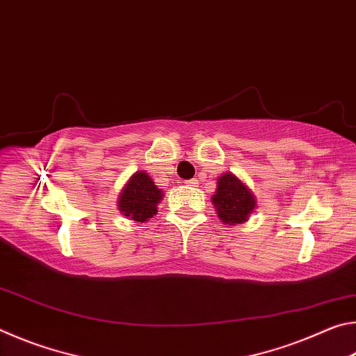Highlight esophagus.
I'll use <instances>...</instances> for the list:
<instances>
[{
  "label": "esophagus",
  "mask_w": 356,
  "mask_h": 356,
  "mask_svg": "<svg viewBox=\"0 0 356 356\" xmlns=\"http://www.w3.org/2000/svg\"><path fill=\"white\" fill-rule=\"evenodd\" d=\"M186 185H188V186H197V184H200V182H197V180L196 179H190V180H186V182H185Z\"/></svg>",
  "instance_id": "1"
}]
</instances>
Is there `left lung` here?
<instances>
[{
    "label": "left lung",
    "instance_id": "obj_1",
    "mask_svg": "<svg viewBox=\"0 0 356 356\" xmlns=\"http://www.w3.org/2000/svg\"><path fill=\"white\" fill-rule=\"evenodd\" d=\"M212 202L220 220L225 225H242L256 209L254 195L232 172H225L218 179Z\"/></svg>",
    "mask_w": 356,
    "mask_h": 356
}]
</instances>
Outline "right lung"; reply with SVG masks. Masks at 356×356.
<instances>
[{
	"label": "right lung",
	"instance_id": "obj_1",
	"mask_svg": "<svg viewBox=\"0 0 356 356\" xmlns=\"http://www.w3.org/2000/svg\"><path fill=\"white\" fill-rule=\"evenodd\" d=\"M163 197V191L156 188L146 171H136L120 191L118 207L120 213L135 222H144L156 215V204Z\"/></svg>",
	"mask_w": 356,
	"mask_h": 356
}]
</instances>
